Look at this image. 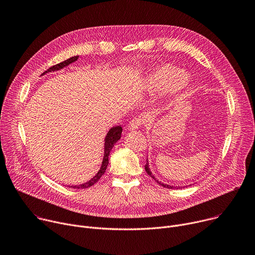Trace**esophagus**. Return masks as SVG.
I'll list each match as a JSON object with an SVG mask.
<instances>
[{
	"mask_svg": "<svg viewBox=\"0 0 255 255\" xmlns=\"http://www.w3.org/2000/svg\"><path fill=\"white\" fill-rule=\"evenodd\" d=\"M142 124V121L140 118H134L132 119L129 124H128V129L129 130H136V129H139L140 126Z\"/></svg>",
	"mask_w": 255,
	"mask_h": 255,
	"instance_id": "obj_1",
	"label": "esophagus"
}]
</instances>
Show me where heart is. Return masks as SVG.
I'll return each instance as SVG.
<instances>
[{"label":"heart","mask_w":255,"mask_h":255,"mask_svg":"<svg viewBox=\"0 0 255 255\" xmlns=\"http://www.w3.org/2000/svg\"><path fill=\"white\" fill-rule=\"evenodd\" d=\"M190 83V76L186 71L169 64L154 68L144 81V90L148 93H157L165 90L167 94L173 95L186 89Z\"/></svg>","instance_id":"heart-1"}]
</instances>
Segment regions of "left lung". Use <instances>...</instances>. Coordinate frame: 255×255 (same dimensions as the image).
Segmentation results:
<instances>
[{"mask_svg": "<svg viewBox=\"0 0 255 255\" xmlns=\"http://www.w3.org/2000/svg\"><path fill=\"white\" fill-rule=\"evenodd\" d=\"M145 170H146V172H147V174L148 175H150L157 184H159L160 186H162L163 188H167V189H180L181 187H173V186H169V185H167V184H163V183H161V181H159L158 179H156V177L152 174V172L150 171V168H149V163H148V159H146V164H145ZM187 187V186H186Z\"/></svg>", "mask_w": 255, "mask_h": 255, "instance_id": "left-lung-1", "label": "left lung"}]
</instances>
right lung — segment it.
I'll return each instance as SVG.
<instances>
[{
	"mask_svg": "<svg viewBox=\"0 0 255 255\" xmlns=\"http://www.w3.org/2000/svg\"><path fill=\"white\" fill-rule=\"evenodd\" d=\"M79 58V55L77 56H72L58 64H55L51 67H49L44 74H47V72H52V71H56V70H59L67 65H69L70 63L75 62L76 60H78ZM43 74V75H44ZM122 127L121 126H115V127H112L110 130H109V132L107 133L106 137H105V144H104V157H103V161H102V165L99 169V171L97 172V174L92 177L89 181H87V183L85 184H82V185H78V186H70L69 188H72V189H87V188H90L92 186H94L97 181L101 178V176L105 173L106 169H107V166H108V163H109V155H110V152L113 148V146L115 145V143L121 138V133H122Z\"/></svg>",
	"mask_w": 255,
	"mask_h": 255,
	"instance_id": "add662e5",
	"label": "right lung"
}]
</instances>
